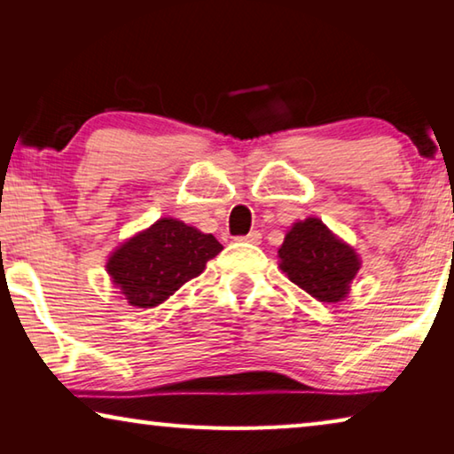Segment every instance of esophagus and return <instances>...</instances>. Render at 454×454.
<instances>
[{
	"mask_svg": "<svg viewBox=\"0 0 454 454\" xmlns=\"http://www.w3.org/2000/svg\"><path fill=\"white\" fill-rule=\"evenodd\" d=\"M236 240H238V242H248V244H260V240H262V234H260L258 230H252L250 234L236 238Z\"/></svg>",
	"mask_w": 454,
	"mask_h": 454,
	"instance_id": "34e87169",
	"label": "esophagus"
}]
</instances>
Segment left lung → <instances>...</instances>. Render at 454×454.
I'll return each mask as SVG.
<instances>
[{
  "label": "left lung",
  "mask_w": 454,
  "mask_h": 454,
  "mask_svg": "<svg viewBox=\"0 0 454 454\" xmlns=\"http://www.w3.org/2000/svg\"><path fill=\"white\" fill-rule=\"evenodd\" d=\"M288 278L320 302H340L360 268V258L318 218L296 222L278 250Z\"/></svg>",
  "instance_id": "1"
}]
</instances>
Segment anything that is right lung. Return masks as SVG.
I'll return each instance as SVG.
<instances>
[{"instance_id":"add662e5","label":"right lung","mask_w":454,"mask_h":454,"mask_svg":"<svg viewBox=\"0 0 454 454\" xmlns=\"http://www.w3.org/2000/svg\"><path fill=\"white\" fill-rule=\"evenodd\" d=\"M222 250L212 234L176 218H160L112 252L106 270L136 309H153L202 274Z\"/></svg>"}]
</instances>
